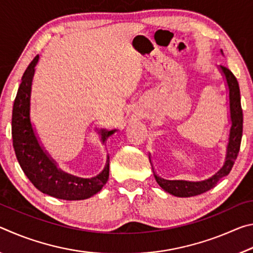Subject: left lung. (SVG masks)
<instances>
[{
  "label": "left lung",
  "instance_id": "8db88e82",
  "mask_svg": "<svg viewBox=\"0 0 253 253\" xmlns=\"http://www.w3.org/2000/svg\"><path fill=\"white\" fill-rule=\"evenodd\" d=\"M221 70L225 76L226 84L229 87V99H230V117H231V126L230 129V138L226 149V157L224 165L215 175L211 178L205 179L202 182H186V181H168L158 177L155 174L156 182L158 183L163 190L169 192L175 196L179 198H190L208 192L216 185L217 182L222 177L226 176L232 169L235 160H237L238 154L240 151V145H241L242 138V129H243V114L241 108V100H240V88L238 80L234 75L228 68L221 66Z\"/></svg>",
  "mask_w": 253,
  "mask_h": 253
}]
</instances>
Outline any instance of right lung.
Returning a JSON list of instances; mask_svg holds the SVG:
<instances>
[{
	"label": "right lung",
	"instance_id": "obj_1",
	"mask_svg": "<svg viewBox=\"0 0 253 253\" xmlns=\"http://www.w3.org/2000/svg\"><path fill=\"white\" fill-rule=\"evenodd\" d=\"M39 55H36L22 76L12 111V139L16 158L21 169L31 183L42 193L53 198L76 201L90 198L99 192L108 181L109 163L102 172L91 178H81L67 174L57 168L55 163L46 155L34 135L30 122V95L31 84ZM116 129H102L101 139L107 138Z\"/></svg>",
	"mask_w": 253,
	"mask_h": 253
}]
</instances>
